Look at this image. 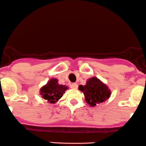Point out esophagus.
<instances>
[{"label":"esophagus","instance_id":"34e87169","mask_svg":"<svg viewBox=\"0 0 146 146\" xmlns=\"http://www.w3.org/2000/svg\"><path fill=\"white\" fill-rule=\"evenodd\" d=\"M70 88L73 89H76L78 88V84L76 83H72L70 84Z\"/></svg>","mask_w":146,"mask_h":146}]
</instances>
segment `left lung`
<instances>
[{"label": "left lung", "instance_id": "left-lung-1", "mask_svg": "<svg viewBox=\"0 0 146 146\" xmlns=\"http://www.w3.org/2000/svg\"><path fill=\"white\" fill-rule=\"evenodd\" d=\"M79 89L83 92L85 101L91 106L105 102L111 96L109 87L95 76L88 79L84 86L79 85Z\"/></svg>", "mask_w": 146, "mask_h": 146}]
</instances>
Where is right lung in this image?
Returning <instances> with one entry per match:
<instances>
[{"label": "right lung", "mask_w": 146, "mask_h": 146, "mask_svg": "<svg viewBox=\"0 0 146 146\" xmlns=\"http://www.w3.org/2000/svg\"><path fill=\"white\" fill-rule=\"evenodd\" d=\"M68 87L65 85L59 84L58 80L54 78H52L47 84L43 86L40 89V94L42 97L50 104H54L57 102L62 96Z\"/></svg>", "instance_id": "obj_1"}]
</instances>
